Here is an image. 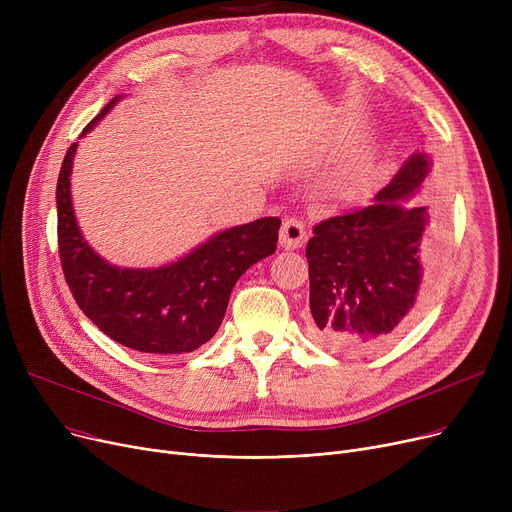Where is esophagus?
Returning a JSON list of instances; mask_svg holds the SVG:
<instances>
[{
	"label": "esophagus",
	"instance_id": "obj_1",
	"mask_svg": "<svg viewBox=\"0 0 512 512\" xmlns=\"http://www.w3.org/2000/svg\"><path fill=\"white\" fill-rule=\"evenodd\" d=\"M307 236H309L307 228L301 220L288 218V220H284V224L280 228V245L284 249H299V247H303Z\"/></svg>",
	"mask_w": 512,
	"mask_h": 512
}]
</instances>
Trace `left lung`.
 <instances>
[{
	"instance_id": "obj_1",
	"label": "left lung",
	"mask_w": 512,
	"mask_h": 512,
	"mask_svg": "<svg viewBox=\"0 0 512 512\" xmlns=\"http://www.w3.org/2000/svg\"><path fill=\"white\" fill-rule=\"evenodd\" d=\"M432 168L413 153L371 203L313 228L309 334L328 351L371 355L405 334L434 284L436 234L427 207L411 205Z\"/></svg>"
}]
</instances>
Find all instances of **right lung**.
I'll use <instances>...</instances> for the list:
<instances>
[{
  "instance_id": "add662e5",
  "label": "right lung",
  "mask_w": 512,
  "mask_h": 512,
  "mask_svg": "<svg viewBox=\"0 0 512 512\" xmlns=\"http://www.w3.org/2000/svg\"><path fill=\"white\" fill-rule=\"evenodd\" d=\"M122 95L85 126L87 134ZM72 143L56 186L58 245L64 278L93 324L141 355L191 353L218 332L230 292L249 267L276 251L280 218L228 228L174 263L130 270L99 257L76 224L70 197Z\"/></svg>"
}]
</instances>
